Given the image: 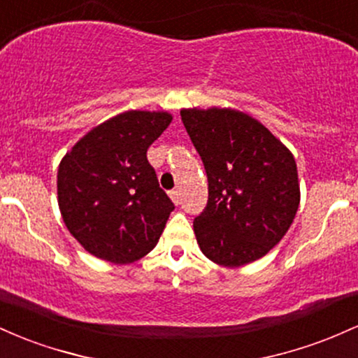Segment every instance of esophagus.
<instances>
[{"instance_id": "esophagus-1", "label": "esophagus", "mask_w": 358, "mask_h": 358, "mask_svg": "<svg viewBox=\"0 0 358 358\" xmlns=\"http://www.w3.org/2000/svg\"><path fill=\"white\" fill-rule=\"evenodd\" d=\"M169 196H171V199L174 201L176 204H180V192L178 189H172L169 191Z\"/></svg>"}]
</instances>
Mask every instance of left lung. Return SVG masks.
Returning a JSON list of instances; mask_svg holds the SVG:
<instances>
[{"instance_id":"1","label":"left lung","mask_w":358,"mask_h":358,"mask_svg":"<svg viewBox=\"0 0 358 358\" xmlns=\"http://www.w3.org/2000/svg\"><path fill=\"white\" fill-rule=\"evenodd\" d=\"M208 176V203L194 218L201 252L240 267L282 240L299 208L296 160L255 118L230 108L180 111Z\"/></svg>"}]
</instances>
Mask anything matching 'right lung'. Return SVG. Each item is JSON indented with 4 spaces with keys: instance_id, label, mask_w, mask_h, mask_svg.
Instances as JSON below:
<instances>
[{
    "instance_id": "right-lung-1",
    "label": "right lung",
    "mask_w": 358,
    "mask_h": 358,
    "mask_svg": "<svg viewBox=\"0 0 358 358\" xmlns=\"http://www.w3.org/2000/svg\"><path fill=\"white\" fill-rule=\"evenodd\" d=\"M171 122L166 111H125L92 128L60 160V215L98 259L130 264L157 245L174 203L147 150Z\"/></svg>"
}]
</instances>
